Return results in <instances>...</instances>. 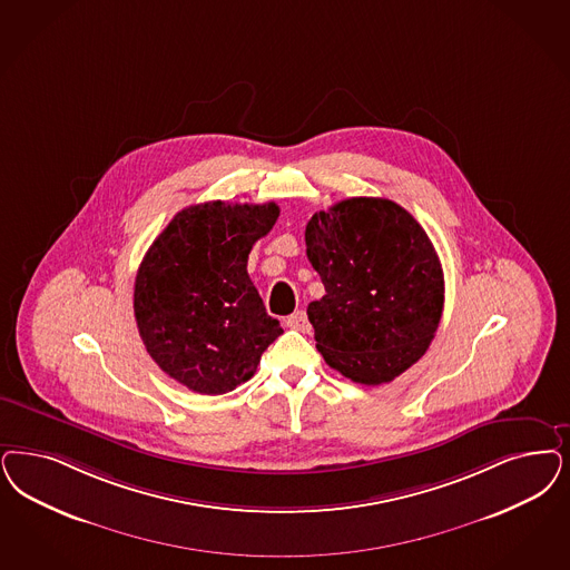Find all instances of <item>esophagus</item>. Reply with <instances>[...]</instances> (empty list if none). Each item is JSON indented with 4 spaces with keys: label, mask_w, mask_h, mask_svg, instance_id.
<instances>
[{
    "label": "esophagus",
    "mask_w": 570,
    "mask_h": 570,
    "mask_svg": "<svg viewBox=\"0 0 570 570\" xmlns=\"http://www.w3.org/2000/svg\"><path fill=\"white\" fill-rule=\"evenodd\" d=\"M286 326L293 328V331H298V333H309L312 331V324H309L305 312H295V314L288 315Z\"/></svg>",
    "instance_id": "1"
}]
</instances>
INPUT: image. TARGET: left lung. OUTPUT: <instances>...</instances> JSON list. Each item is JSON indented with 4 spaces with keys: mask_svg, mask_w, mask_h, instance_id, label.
<instances>
[{
    "mask_svg": "<svg viewBox=\"0 0 570 570\" xmlns=\"http://www.w3.org/2000/svg\"><path fill=\"white\" fill-rule=\"evenodd\" d=\"M326 295L307 307L326 364L362 385L390 383L428 352L444 274L425 229L400 204L350 197L305 227Z\"/></svg>",
    "mask_w": 570,
    "mask_h": 570,
    "instance_id": "1",
    "label": "left lung"
}]
</instances>
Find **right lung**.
<instances>
[{"label":"right lung","instance_id":"right-lung-1","mask_svg":"<svg viewBox=\"0 0 570 570\" xmlns=\"http://www.w3.org/2000/svg\"><path fill=\"white\" fill-rule=\"evenodd\" d=\"M277 216L274 202L189 206L138 267V334L157 366L191 392H234L284 333L246 269L256 239Z\"/></svg>","mask_w":570,"mask_h":570}]
</instances>
